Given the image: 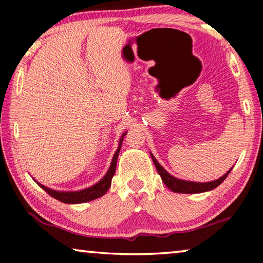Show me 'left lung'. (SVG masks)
Instances as JSON below:
<instances>
[{
  "mask_svg": "<svg viewBox=\"0 0 263 263\" xmlns=\"http://www.w3.org/2000/svg\"><path fill=\"white\" fill-rule=\"evenodd\" d=\"M151 157L153 159V162L157 167V171L159 173V175L161 176V179L163 181V183L166 184L169 189L174 193H181V194H198V193H204V191H209L215 189L216 186L219 185L222 181H224L228 175L230 174L231 169L226 173L225 175H222L220 179H218L216 181L212 182H206V183H198V182H189V181H183V180H179L176 177L172 176L171 174L164 171V169L161 167L157 159H155L152 154Z\"/></svg>",
  "mask_w": 263,
  "mask_h": 263,
  "instance_id": "8db88e82",
  "label": "left lung"
}]
</instances>
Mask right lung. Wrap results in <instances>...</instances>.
Listing matches in <instances>:
<instances>
[{"label": "right lung", "instance_id": "add662e5", "mask_svg": "<svg viewBox=\"0 0 263 263\" xmlns=\"http://www.w3.org/2000/svg\"><path fill=\"white\" fill-rule=\"evenodd\" d=\"M125 135L126 133H124L121 138V140H119L118 149L116 151V153L112 158V162H111V166L109 168L108 173H106L105 176L99 182V183L90 186V188L80 190V191H55V190L46 188V186L42 185L41 183H38V182L37 183L41 185L48 195L52 196L53 198H55L62 203H67V204L86 203L89 201H94V199L101 197V196H103L106 191L109 190L111 185V180H112V176L115 175V172H116V163H117L118 154L122 147V141H123V138L125 137Z\"/></svg>", "mask_w": 263, "mask_h": 263}]
</instances>
